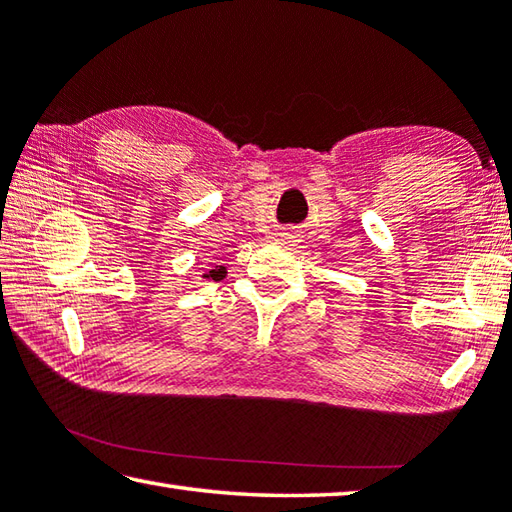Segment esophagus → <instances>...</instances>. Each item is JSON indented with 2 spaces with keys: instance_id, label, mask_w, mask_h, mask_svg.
<instances>
[{
  "instance_id": "esophagus-1",
  "label": "esophagus",
  "mask_w": 512,
  "mask_h": 512,
  "mask_svg": "<svg viewBox=\"0 0 512 512\" xmlns=\"http://www.w3.org/2000/svg\"><path fill=\"white\" fill-rule=\"evenodd\" d=\"M288 239H290V237H288Z\"/></svg>"
}]
</instances>
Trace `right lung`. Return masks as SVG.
<instances>
[{
	"mask_svg": "<svg viewBox=\"0 0 512 512\" xmlns=\"http://www.w3.org/2000/svg\"><path fill=\"white\" fill-rule=\"evenodd\" d=\"M202 277L208 279V282H210V279H215V282H219V279L226 277V268L224 266H215L213 270H208V273H204Z\"/></svg>",
	"mask_w": 512,
	"mask_h": 512,
	"instance_id": "obj_1",
	"label": "right lung"
}]
</instances>
